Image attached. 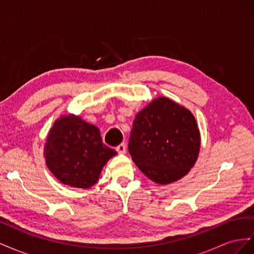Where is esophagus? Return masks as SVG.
<instances>
[{
	"label": "esophagus",
	"mask_w": 254,
	"mask_h": 254,
	"mask_svg": "<svg viewBox=\"0 0 254 254\" xmlns=\"http://www.w3.org/2000/svg\"><path fill=\"white\" fill-rule=\"evenodd\" d=\"M117 151L119 153H125L126 152V145H125V143L120 144L118 147H117Z\"/></svg>",
	"instance_id": "34e87169"
}]
</instances>
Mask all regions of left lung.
Listing matches in <instances>:
<instances>
[{"instance_id":"obj_1","label":"left lung","mask_w":254,"mask_h":254,"mask_svg":"<svg viewBox=\"0 0 254 254\" xmlns=\"http://www.w3.org/2000/svg\"><path fill=\"white\" fill-rule=\"evenodd\" d=\"M200 148L194 115L170 98L159 97L136 114L128 150L150 180L168 184L186 176Z\"/></svg>"}]
</instances>
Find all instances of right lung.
<instances>
[{
    "label": "right lung",
    "instance_id": "obj_1",
    "mask_svg": "<svg viewBox=\"0 0 254 254\" xmlns=\"http://www.w3.org/2000/svg\"><path fill=\"white\" fill-rule=\"evenodd\" d=\"M117 151L106 146L99 129L70 114L55 122L48 135L44 157L52 174L66 186L89 189Z\"/></svg>",
    "mask_w": 254,
    "mask_h": 254
}]
</instances>
